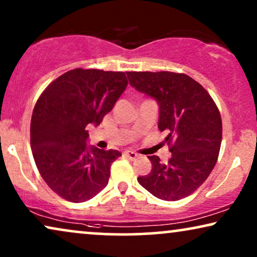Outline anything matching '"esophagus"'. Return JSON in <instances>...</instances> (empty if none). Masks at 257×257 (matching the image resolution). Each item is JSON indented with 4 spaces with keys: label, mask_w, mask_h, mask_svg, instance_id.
Returning <instances> with one entry per match:
<instances>
[{
    "label": "esophagus",
    "mask_w": 257,
    "mask_h": 257,
    "mask_svg": "<svg viewBox=\"0 0 257 257\" xmlns=\"http://www.w3.org/2000/svg\"><path fill=\"white\" fill-rule=\"evenodd\" d=\"M124 156L126 158H128V159H136V158L138 157V154H137L136 152H132V151H125Z\"/></svg>",
    "instance_id": "esophagus-1"
}]
</instances>
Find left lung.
Returning <instances> with one entry per match:
<instances>
[{
	"label": "left lung",
	"instance_id": "left-lung-1",
	"mask_svg": "<svg viewBox=\"0 0 257 257\" xmlns=\"http://www.w3.org/2000/svg\"><path fill=\"white\" fill-rule=\"evenodd\" d=\"M132 87L157 100L158 127L172 157L151 156L152 170L138 182L156 198L177 201L196 191L215 166L222 139L220 112L209 93L185 73L127 72Z\"/></svg>",
	"mask_w": 257,
	"mask_h": 257
}]
</instances>
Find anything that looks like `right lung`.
<instances>
[{"label":"right lung","mask_w":257,"mask_h":257,"mask_svg":"<svg viewBox=\"0 0 257 257\" xmlns=\"http://www.w3.org/2000/svg\"><path fill=\"white\" fill-rule=\"evenodd\" d=\"M127 72L75 69L55 79L38 98L30 144L42 178L71 202L92 199L106 187L117 150L87 145V125L98 126L127 86Z\"/></svg>","instance_id":"add662e5"}]
</instances>
